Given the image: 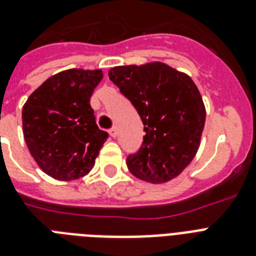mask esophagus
I'll use <instances>...</instances> for the list:
<instances>
[{"mask_svg":"<svg viewBox=\"0 0 256 256\" xmlns=\"http://www.w3.org/2000/svg\"><path fill=\"white\" fill-rule=\"evenodd\" d=\"M108 134H110V136H112V138H116V134H118V132H116V128H110V130H108Z\"/></svg>","mask_w":256,"mask_h":256,"instance_id":"esophagus-1","label":"esophagus"}]
</instances>
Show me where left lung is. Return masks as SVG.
Segmentation results:
<instances>
[{
  "label": "left lung",
  "instance_id": "8db88e82",
  "mask_svg": "<svg viewBox=\"0 0 256 256\" xmlns=\"http://www.w3.org/2000/svg\"><path fill=\"white\" fill-rule=\"evenodd\" d=\"M108 78L140 114L144 142L126 164L136 178L168 182L190 164L198 152L206 110L188 76L162 62L116 66Z\"/></svg>",
  "mask_w": 256,
  "mask_h": 256
}]
</instances>
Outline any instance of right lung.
<instances>
[{
	"mask_svg": "<svg viewBox=\"0 0 256 256\" xmlns=\"http://www.w3.org/2000/svg\"><path fill=\"white\" fill-rule=\"evenodd\" d=\"M100 70L70 69L46 80L22 108L24 136L46 174L60 180L92 170L108 134L98 128L90 96Z\"/></svg>",
	"mask_w": 256,
	"mask_h": 256,
	"instance_id": "right-lung-1",
	"label": "right lung"
}]
</instances>
